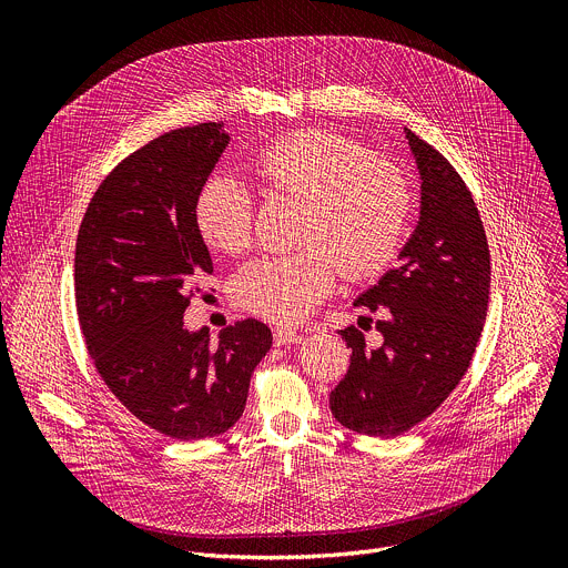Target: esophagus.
<instances>
[{
    "mask_svg": "<svg viewBox=\"0 0 568 568\" xmlns=\"http://www.w3.org/2000/svg\"><path fill=\"white\" fill-rule=\"evenodd\" d=\"M274 342H276L278 346H285V344H296V342H301V335H298L296 331H292V328H283V326H276V328H274Z\"/></svg>",
    "mask_w": 568,
    "mask_h": 568,
    "instance_id": "obj_1",
    "label": "esophagus"
}]
</instances>
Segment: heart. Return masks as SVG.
Instances as JSON below:
<instances>
[{
    "label": "heart",
    "mask_w": 568,
    "mask_h": 568,
    "mask_svg": "<svg viewBox=\"0 0 568 568\" xmlns=\"http://www.w3.org/2000/svg\"><path fill=\"white\" fill-rule=\"evenodd\" d=\"M250 173L261 191L307 204L301 240L310 247L254 258L233 278L237 305L274 323L303 321L333 292L339 265L348 278L382 274L407 240L409 180L351 136L328 130L285 134L250 159ZM252 222L254 197L245 184L217 175L202 186L195 224L211 250H247Z\"/></svg>",
    "instance_id": "1"
}]
</instances>
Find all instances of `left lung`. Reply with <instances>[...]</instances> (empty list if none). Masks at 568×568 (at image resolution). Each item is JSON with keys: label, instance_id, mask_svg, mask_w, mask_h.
Instances as JSON below:
<instances>
[{"label": "left lung", "instance_id": "1", "mask_svg": "<svg viewBox=\"0 0 568 568\" xmlns=\"http://www.w3.org/2000/svg\"><path fill=\"white\" fill-rule=\"evenodd\" d=\"M420 173V220L399 267L355 301L379 312L382 346L339 331L353 351L331 412L348 429L393 438L429 418L469 368L490 298V250L469 189L449 161L404 128ZM373 321V318H371Z\"/></svg>", "mask_w": 568, "mask_h": 568}]
</instances>
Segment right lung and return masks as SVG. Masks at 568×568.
<instances>
[{"label":"right lung","instance_id":"obj_1","mask_svg":"<svg viewBox=\"0 0 568 568\" xmlns=\"http://www.w3.org/2000/svg\"><path fill=\"white\" fill-rule=\"evenodd\" d=\"M229 143L224 123L161 134L125 156L97 189L75 240L80 331L108 388L175 440L224 434L245 412L272 331L237 321L211 342L184 328L213 272L195 200Z\"/></svg>","mask_w":568,"mask_h":568}]
</instances>
